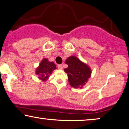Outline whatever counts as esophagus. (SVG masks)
<instances>
[{
  "label": "esophagus",
  "mask_w": 129,
  "mask_h": 129,
  "mask_svg": "<svg viewBox=\"0 0 129 129\" xmlns=\"http://www.w3.org/2000/svg\"><path fill=\"white\" fill-rule=\"evenodd\" d=\"M57 68L60 70H62L63 69V65L62 64H59V65H58Z\"/></svg>",
  "instance_id": "esophagus-1"
}]
</instances>
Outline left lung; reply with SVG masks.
<instances>
[{
	"label": "left lung",
	"mask_w": 129,
	"mask_h": 129,
	"mask_svg": "<svg viewBox=\"0 0 129 129\" xmlns=\"http://www.w3.org/2000/svg\"><path fill=\"white\" fill-rule=\"evenodd\" d=\"M65 63L68 65L64 70L68 75L70 85L75 89H82L91 76L90 68L74 56L67 58Z\"/></svg>",
	"instance_id": "left-lung-1"
}]
</instances>
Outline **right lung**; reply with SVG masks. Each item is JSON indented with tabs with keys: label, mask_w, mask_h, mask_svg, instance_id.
Wrapping results in <instances>:
<instances>
[{
	"label": "right lung",
	"mask_w": 129,
	"mask_h": 129,
	"mask_svg": "<svg viewBox=\"0 0 129 129\" xmlns=\"http://www.w3.org/2000/svg\"><path fill=\"white\" fill-rule=\"evenodd\" d=\"M55 69H56V66L53 61H49L46 58H44L36 69L35 73L38 76V78L40 80L45 82L48 80L49 76Z\"/></svg>",
	"instance_id": "add662e5"
}]
</instances>
